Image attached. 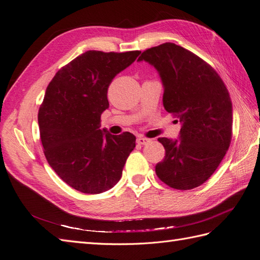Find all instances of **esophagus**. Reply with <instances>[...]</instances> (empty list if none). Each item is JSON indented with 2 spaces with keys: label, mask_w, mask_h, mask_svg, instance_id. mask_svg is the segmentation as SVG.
I'll use <instances>...</instances> for the list:
<instances>
[{
  "label": "esophagus",
  "mask_w": 260,
  "mask_h": 260,
  "mask_svg": "<svg viewBox=\"0 0 260 260\" xmlns=\"http://www.w3.org/2000/svg\"><path fill=\"white\" fill-rule=\"evenodd\" d=\"M149 141H151V140L147 139V138H144V137H138L137 138V143L140 144V145H145L149 142Z\"/></svg>",
  "instance_id": "esophagus-1"
}]
</instances>
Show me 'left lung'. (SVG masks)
I'll list each match as a JSON object with an SVG mask.
<instances>
[{
	"label": "left lung",
	"mask_w": 260,
	"mask_h": 260,
	"mask_svg": "<svg viewBox=\"0 0 260 260\" xmlns=\"http://www.w3.org/2000/svg\"><path fill=\"white\" fill-rule=\"evenodd\" d=\"M138 60L158 70L164 107L182 123L179 140L158 139L166 154L156 165V175L172 188L192 190L211 177L230 146L229 91L208 62L175 43L147 49Z\"/></svg>",
	"instance_id": "obj_1"
}]
</instances>
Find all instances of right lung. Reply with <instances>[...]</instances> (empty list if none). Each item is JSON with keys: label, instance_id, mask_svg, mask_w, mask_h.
<instances>
[{"label": "right lung", "instance_id": "right-lung-1", "mask_svg": "<svg viewBox=\"0 0 260 260\" xmlns=\"http://www.w3.org/2000/svg\"><path fill=\"white\" fill-rule=\"evenodd\" d=\"M140 53L88 51L61 67L46 88L38 114L43 152L77 191L99 194L113 187L136 147L132 133L112 136L100 127L109 84Z\"/></svg>", "mask_w": 260, "mask_h": 260}]
</instances>
